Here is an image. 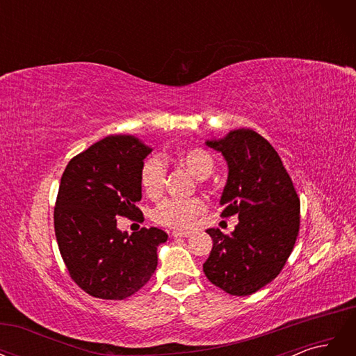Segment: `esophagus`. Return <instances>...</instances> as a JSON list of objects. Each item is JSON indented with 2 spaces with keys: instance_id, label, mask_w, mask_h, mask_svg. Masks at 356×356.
<instances>
[{
  "instance_id": "esophagus-1",
  "label": "esophagus",
  "mask_w": 356,
  "mask_h": 356,
  "mask_svg": "<svg viewBox=\"0 0 356 356\" xmlns=\"http://www.w3.org/2000/svg\"><path fill=\"white\" fill-rule=\"evenodd\" d=\"M172 238H188V236H191V232H172Z\"/></svg>"
}]
</instances>
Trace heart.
Instances as JSON below:
<instances>
[{
	"label": "heart",
	"instance_id": "obj_1",
	"mask_svg": "<svg viewBox=\"0 0 356 356\" xmlns=\"http://www.w3.org/2000/svg\"><path fill=\"white\" fill-rule=\"evenodd\" d=\"M174 160L200 179L209 177L213 170V157L203 148H182L175 154ZM139 182L148 197H159L163 193L166 182V165L163 160L159 157L147 159L139 172ZM204 209L207 207L202 199H168L157 207L154 220L170 229H188Z\"/></svg>",
	"mask_w": 356,
	"mask_h": 356
}]
</instances>
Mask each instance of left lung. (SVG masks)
Instances as JSON below:
<instances>
[{
	"mask_svg": "<svg viewBox=\"0 0 356 356\" xmlns=\"http://www.w3.org/2000/svg\"><path fill=\"white\" fill-rule=\"evenodd\" d=\"M229 168L221 217L238 213L230 236L208 229L212 251L203 264L209 281L232 296H251L270 284L293 251L300 225V199L281 157L251 129H236L204 141Z\"/></svg>",
	"mask_w": 356,
	"mask_h": 356,
	"instance_id": "1",
	"label": "left lung"
}]
</instances>
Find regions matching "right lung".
<instances>
[{
  "mask_svg": "<svg viewBox=\"0 0 356 356\" xmlns=\"http://www.w3.org/2000/svg\"><path fill=\"white\" fill-rule=\"evenodd\" d=\"M153 152L134 135L106 136L70 160L60 178L55 234L70 276L86 293L123 300L141 289L157 267L168 234L157 227L129 234L117 217L143 215L139 172Z\"/></svg>",
  "mask_w": 356,
  "mask_h": 356,
  "instance_id": "right-lung-1",
  "label": "right lung"
}]
</instances>
